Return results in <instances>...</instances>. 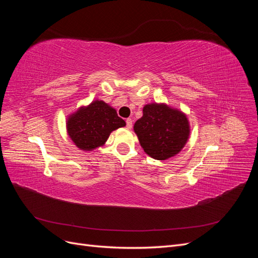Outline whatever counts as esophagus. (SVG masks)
I'll use <instances>...</instances> for the list:
<instances>
[{
  "label": "esophagus",
  "instance_id": "34e87169",
  "mask_svg": "<svg viewBox=\"0 0 258 258\" xmlns=\"http://www.w3.org/2000/svg\"><path fill=\"white\" fill-rule=\"evenodd\" d=\"M126 126H127L128 129L132 128V119L131 118H127L126 119Z\"/></svg>",
  "mask_w": 258,
  "mask_h": 258
}]
</instances>
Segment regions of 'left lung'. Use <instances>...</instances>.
Segmentation results:
<instances>
[{
    "instance_id": "1",
    "label": "left lung",
    "mask_w": 258,
    "mask_h": 258,
    "mask_svg": "<svg viewBox=\"0 0 258 258\" xmlns=\"http://www.w3.org/2000/svg\"><path fill=\"white\" fill-rule=\"evenodd\" d=\"M134 129L144 152L157 160L181 152L190 132L186 115L163 103L146 104Z\"/></svg>"
}]
</instances>
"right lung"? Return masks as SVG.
Segmentation results:
<instances>
[{
    "mask_svg": "<svg viewBox=\"0 0 258 258\" xmlns=\"http://www.w3.org/2000/svg\"><path fill=\"white\" fill-rule=\"evenodd\" d=\"M126 126L115 108L103 101L96 100L88 106H82L70 115L67 130L75 145L84 151L102 146L111 132Z\"/></svg>",
    "mask_w": 258,
    "mask_h": 258,
    "instance_id": "add662e5",
    "label": "right lung"
}]
</instances>
